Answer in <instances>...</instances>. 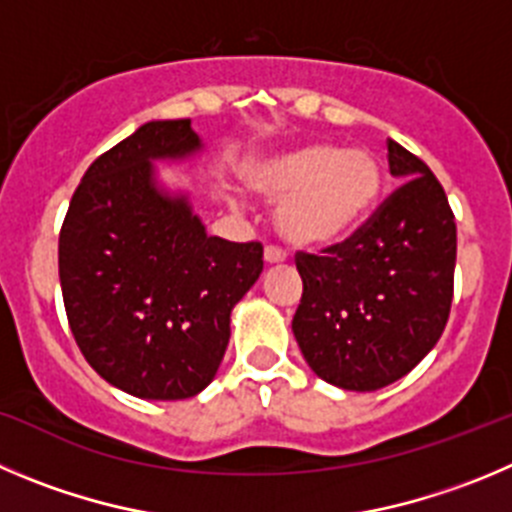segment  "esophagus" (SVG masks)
<instances>
[{"instance_id":"34e87169","label":"esophagus","mask_w":512,"mask_h":512,"mask_svg":"<svg viewBox=\"0 0 512 512\" xmlns=\"http://www.w3.org/2000/svg\"><path fill=\"white\" fill-rule=\"evenodd\" d=\"M285 260V252L275 245H267L265 247V262L267 265H275V262H283Z\"/></svg>"}]
</instances>
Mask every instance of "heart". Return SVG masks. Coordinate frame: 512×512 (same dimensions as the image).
Segmentation results:
<instances>
[{
  "label": "heart",
  "mask_w": 512,
  "mask_h": 512,
  "mask_svg": "<svg viewBox=\"0 0 512 512\" xmlns=\"http://www.w3.org/2000/svg\"><path fill=\"white\" fill-rule=\"evenodd\" d=\"M252 191L280 202L275 222L295 247H328L346 240L369 217L384 169L366 148L310 143L255 161L245 171Z\"/></svg>",
  "instance_id": "1"
}]
</instances>
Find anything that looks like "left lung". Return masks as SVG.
I'll return each mask as SVG.
<instances>
[{"label": "left lung", "instance_id": "1", "mask_svg": "<svg viewBox=\"0 0 512 512\" xmlns=\"http://www.w3.org/2000/svg\"><path fill=\"white\" fill-rule=\"evenodd\" d=\"M404 184L348 240L298 252L303 298L293 333L310 369L351 391L407 376L442 336L455 293L457 227L447 194L419 156L386 141Z\"/></svg>", "mask_w": 512, "mask_h": 512}]
</instances>
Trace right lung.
Wrapping results in <instances>:
<instances>
[{"instance_id": "1", "label": "right lung", "mask_w": 512, "mask_h": 512, "mask_svg": "<svg viewBox=\"0 0 512 512\" xmlns=\"http://www.w3.org/2000/svg\"><path fill=\"white\" fill-rule=\"evenodd\" d=\"M199 148L189 118L146 123L88 166L60 229L75 343L138 399H189L214 379L229 313L262 272L260 242L209 237L186 197L156 189L151 161Z\"/></svg>"}]
</instances>
